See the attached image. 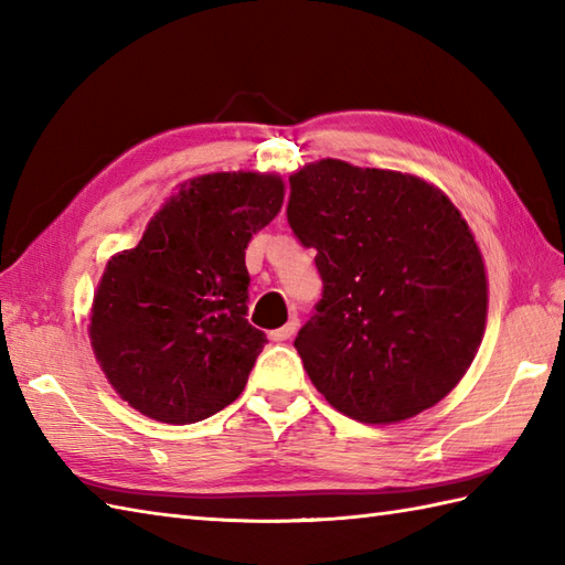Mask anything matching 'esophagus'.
Returning a JSON list of instances; mask_svg holds the SVG:
<instances>
[{
  "mask_svg": "<svg viewBox=\"0 0 565 565\" xmlns=\"http://www.w3.org/2000/svg\"><path fill=\"white\" fill-rule=\"evenodd\" d=\"M296 328H298V318L294 316L289 322H286V326H281L279 330H271L269 332V338L274 340V342H284V340H289L291 334L296 332Z\"/></svg>",
  "mask_w": 565,
  "mask_h": 565,
  "instance_id": "1",
  "label": "esophagus"
}]
</instances>
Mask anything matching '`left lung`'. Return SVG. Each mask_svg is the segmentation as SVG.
Instances as JSON below:
<instances>
[{
    "mask_svg": "<svg viewBox=\"0 0 565 565\" xmlns=\"http://www.w3.org/2000/svg\"><path fill=\"white\" fill-rule=\"evenodd\" d=\"M286 218L322 298L294 347L334 411L391 425L437 405L481 347L486 264L459 209L413 174L342 160L289 177Z\"/></svg>",
    "mask_w": 565,
    "mask_h": 565,
    "instance_id": "1",
    "label": "left lung"
}]
</instances>
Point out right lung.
Here are the masks:
<instances>
[{"label": "right lung", "mask_w": 565, "mask_h": 565, "mask_svg": "<svg viewBox=\"0 0 565 565\" xmlns=\"http://www.w3.org/2000/svg\"><path fill=\"white\" fill-rule=\"evenodd\" d=\"M284 203L276 174L191 179L134 249L109 259L89 338L121 398L167 425H191L243 393L267 334L247 322V243Z\"/></svg>", "instance_id": "right-lung-1"}]
</instances>
